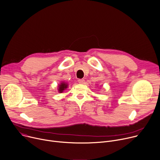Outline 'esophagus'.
Masks as SVG:
<instances>
[{"instance_id":"obj_1","label":"esophagus","mask_w":160,"mask_h":160,"mask_svg":"<svg viewBox=\"0 0 160 160\" xmlns=\"http://www.w3.org/2000/svg\"><path fill=\"white\" fill-rule=\"evenodd\" d=\"M84 81H85L84 79H79L78 80V82H79V84H84V82H85Z\"/></svg>"}]
</instances>
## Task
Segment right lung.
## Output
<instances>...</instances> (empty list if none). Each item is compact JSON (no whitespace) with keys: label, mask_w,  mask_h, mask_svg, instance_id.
Here are the masks:
<instances>
[{"label":"right lung","mask_w":160,"mask_h":160,"mask_svg":"<svg viewBox=\"0 0 160 160\" xmlns=\"http://www.w3.org/2000/svg\"><path fill=\"white\" fill-rule=\"evenodd\" d=\"M58 90L59 93H63L68 87V85L66 82L62 81L58 86Z\"/></svg>","instance_id":"add662e5"}]
</instances>
